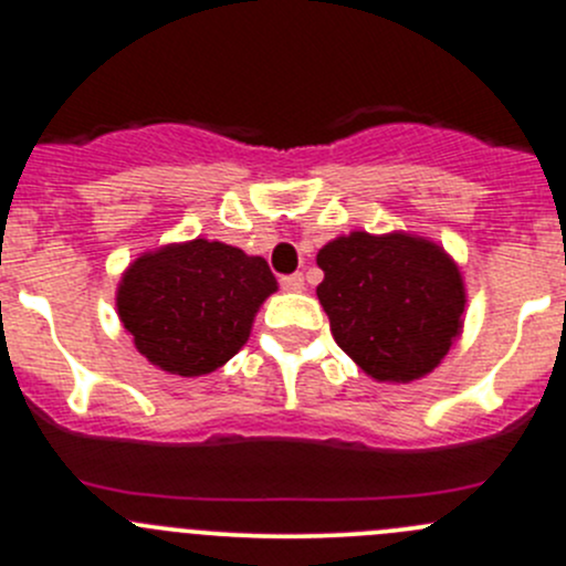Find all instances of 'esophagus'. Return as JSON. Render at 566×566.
<instances>
[{
    "label": "esophagus",
    "mask_w": 566,
    "mask_h": 566,
    "mask_svg": "<svg viewBox=\"0 0 566 566\" xmlns=\"http://www.w3.org/2000/svg\"><path fill=\"white\" fill-rule=\"evenodd\" d=\"M279 284H282V290H287V293H301V290H304V276H301V273H290V276L279 279Z\"/></svg>",
    "instance_id": "34e87169"
}]
</instances>
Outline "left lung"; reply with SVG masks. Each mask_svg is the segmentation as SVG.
Returning a JSON list of instances; mask_svg holds the SVG:
<instances>
[{
	"mask_svg": "<svg viewBox=\"0 0 566 566\" xmlns=\"http://www.w3.org/2000/svg\"><path fill=\"white\" fill-rule=\"evenodd\" d=\"M317 298L336 345L375 380L432 373L462 328L465 290L447 251L405 232H353L319 249Z\"/></svg>",
	"mask_w": 566,
	"mask_h": 566,
	"instance_id": "left-lung-1",
	"label": "left lung"
}]
</instances>
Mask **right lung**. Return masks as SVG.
<instances>
[{"label": "right lung", "instance_id": "obj_1", "mask_svg": "<svg viewBox=\"0 0 566 566\" xmlns=\"http://www.w3.org/2000/svg\"><path fill=\"white\" fill-rule=\"evenodd\" d=\"M273 290L276 276L262 256L197 238L139 256L119 282L117 312L147 361L197 378L247 345Z\"/></svg>", "mask_w": 566, "mask_h": 566}]
</instances>
